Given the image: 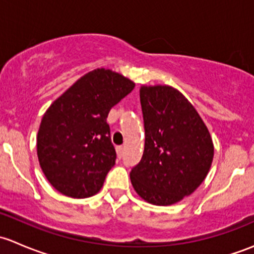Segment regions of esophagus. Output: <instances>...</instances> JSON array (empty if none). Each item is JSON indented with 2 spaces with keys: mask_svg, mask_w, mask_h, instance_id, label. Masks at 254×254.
I'll return each instance as SVG.
<instances>
[{
  "mask_svg": "<svg viewBox=\"0 0 254 254\" xmlns=\"http://www.w3.org/2000/svg\"><path fill=\"white\" fill-rule=\"evenodd\" d=\"M117 153H118V157H123V153H124V147H123V146H118Z\"/></svg>",
  "mask_w": 254,
  "mask_h": 254,
  "instance_id": "34e87169",
  "label": "esophagus"
}]
</instances>
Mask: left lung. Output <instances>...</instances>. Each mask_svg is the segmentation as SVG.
Segmentation results:
<instances>
[{"label":"left lung","mask_w":254,"mask_h":254,"mask_svg":"<svg viewBox=\"0 0 254 254\" xmlns=\"http://www.w3.org/2000/svg\"><path fill=\"white\" fill-rule=\"evenodd\" d=\"M145 148L130 172L135 191L153 205H172L205 179L214 145L190 102L171 86L140 88Z\"/></svg>","instance_id":"8db88e82"}]
</instances>
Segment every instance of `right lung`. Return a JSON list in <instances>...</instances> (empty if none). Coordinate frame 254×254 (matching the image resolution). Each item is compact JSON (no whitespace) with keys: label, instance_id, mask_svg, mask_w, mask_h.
<instances>
[{"label":"right lung","instance_id":"right-lung-1","mask_svg":"<svg viewBox=\"0 0 254 254\" xmlns=\"http://www.w3.org/2000/svg\"><path fill=\"white\" fill-rule=\"evenodd\" d=\"M134 87L120 73L97 68L49 107L38 131L37 153L56 190L77 199L101 190L117 158L107 118Z\"/></svg>","mask_w":254,"mask_h":254}]
</instances>
